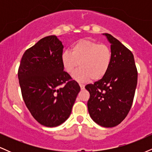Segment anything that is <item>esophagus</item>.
Instances as JSON below:
<instances>
[{
	"instance_id": "obj_1",
	"label": "esophagus",
	"mask_w": 152,
	"mask_h": 152,
	"mask_svg": "<svg viewBox=\"0 0 152 152\" xmlns=\"http://www.w3.org/2000/svg\"><path fill=\"white\" fill-rule=\"evenodd\" d=\"M79 86H80V87H81V89H84L85 84H83V83H79Z\"/></svg>"
}]
</instances>
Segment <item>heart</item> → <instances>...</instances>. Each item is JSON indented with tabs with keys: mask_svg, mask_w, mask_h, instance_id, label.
Returning <instances> with one entry per match:
<instances>
[{
	"mask_svg": "<svg viewBox=\"0 0 152 152\" xmlns=\"http://www.w3.org/2000/svg\"><path fill=\"white\" fill-rule=\"evenodd\" d=\"M112 53L107 45L89 40H81L72 45L71 51L66 50L61 54V62L67 73L74 74L78 81H98L106 76L111 66Z\"/></svg>",
	"mask_w": 152,
	"mask_h": 152,
	"instance_id": "heart-1",
	"label": "heart"
}]
</instances>
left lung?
Returning a JSON list of instances; mask_svg holds the SVG:
<instances>
[{
    "label": "left lung",
    "instance_id": "left-lung-1",
    "mask_svg": "<svg viewBox=\"0 0 152 152\" xmlns=\"http://www.w3.org/2000/svg\"><path fill=\"white\" fill-rule=\"evenodd\" d=\"M104 35L111 43V66L104 78L85 88L90 94L87 106L91 118L109 128L119 124L129 112L138 73L132 51L111 34Z\"/></svg>",
    "mask_w": 152,
    "mask_h": 152
}]
</instances>
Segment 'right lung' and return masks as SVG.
I'll return each mask as SVG.
<instances>
[{
  "label": "right lung",
  "mask_w": 152,
  "mask_h": 152,
  "mask_svg": "<svg viewBox=\"0 0 152 152\" xmlns=\"http://www.w3.org/2000/svg\"><path fill=\"white\" fill-rule=\"evenodd\" d=\"M63 48L56 36L41 38L26 50L18 69L24 102L33 117L47 127L59 126L69 117L81 90L64 71Z\"/></svg>",
  "instance_id": "right-lung-1"
}]
</instances>
